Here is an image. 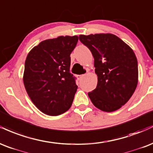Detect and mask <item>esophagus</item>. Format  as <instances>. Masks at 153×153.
Masks as SVG:
<instances>
[{"instance_id":"esophagus-1","label":"esophagus","mask_w":153,"mask_h":153,"mask_svg":"<svg viewBox=\"0 0 153 153\" xmlns=\"http://www.w3.org/2000/svg\"><path fill=\"white\" fill-rule=\"evenodd\" d=\"M85 76V74H81V75H77V79H78L79 80H80V79H82V78H83V77Z\"/></svg>"}]
</instances>
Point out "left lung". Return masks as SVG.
<instances>
[{"mask_svg":"<svg viewBox=\"0 0 153 153\" xmlns=\"http://www.w3.org/2000/svg\"><path fill=\"white\" fill-rule=\"evenodd\" d=\"M79 39L92 53L97 75L96 89L88 96L100 110H117L128 102L137 85V60L133 50L112 33L80 35Z\"/></svg>","mask_w":153,"mask_h":153,"instance_id":"1","label":"left lung"}]
</instances>
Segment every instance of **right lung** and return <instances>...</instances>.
I'll return each mask as SVG.
<instances>
[{
	"instance_id": "right-lung-1",
	"label": "right lung",
	"mask_w": 153,
	"mask_h": 153,
	"mask_svg": "<svg viewBox=\"0 0 153 153\" xmlns=\"http://www.w3.org/2000/svg\"><path fill=\"white\" fill-rule=\"evenodd\" d=\"M77 41V36L47 39L27 56L23 84L32 102L44 114L59 115L72 105L77 86L69 71L70 54Z\"/></svg>"
}]
</instances>
